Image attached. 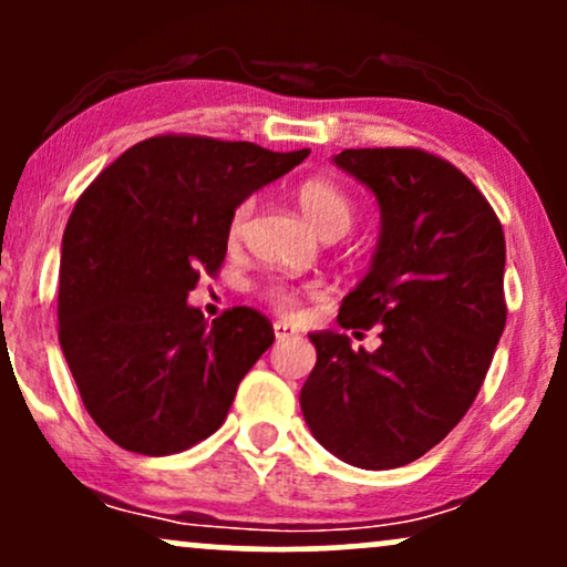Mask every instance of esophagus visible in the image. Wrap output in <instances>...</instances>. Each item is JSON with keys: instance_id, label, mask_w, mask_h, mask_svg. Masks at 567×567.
<instances>
[{"instance_id": "esophagus-1", "label": "esophagus", "mask_w": 567, "mask_h": 567, "mask_svg": "<svg viewBox=\"0 0 567 567\" xmlns=\"http://www.w3.org/2000/svg\"><path fill=\"white\" fill-rule=\"evenodd\" d=\"M296 328H290L288 322H275V338L277 341H288V338H296Z\"/></svg>"}]
</instances>
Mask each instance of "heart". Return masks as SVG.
<instances>
[{
	"instance_id": "1",
	"label": "heart",
	"mask_w": 567,
	"mask_h": 567,
	"mask_svg": "<svg viewBox=\"0 0 567 567\" xmlns=\"http://www.w3.org/2000/svg\"><path fill=\"white\" fill-rule=\"evenodd\" d=\"M296 199L306 213V218L317 226V231L324 234V237H341L351 229L357 216L354 199L343 192L341 186L333 184L328 178H309L296 188ZM252 199H243L231 210L229 224H226V237L229 243H237L243 237L247 218H250ZM261 298L271 309L279 311V315H296L298 306H301V288L292 282H285V279H269V282L261 285Z\"/></svg>"
}]
</instances>
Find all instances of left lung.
<instances>
[{"label": "left lung", "instance_id": "obj_1", "mask_svg": "<svg viewBox=\"0 0 567 567\" xmlns=\"http://www.w3.org/2000/svg\"><path fill=\"white\" fill-rule=\"evenodd\" d=\"M341 171L373 188L381 239L343 298L347 330L381 324V347L311 333L301 410L320 445L360 470L421 458L472 408L506 324L504 229L458 167L424 148H343Z\"/></svg>", "mask_w": 567, "mask_h": 567}]
</instances>
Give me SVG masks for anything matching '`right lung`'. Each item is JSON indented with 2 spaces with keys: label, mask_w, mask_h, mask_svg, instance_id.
<instances>
[{
  "label": "right lung",
  "mask_w": 567,
  "mask_h": 567,
  "mask_svg": "<svg viewBox=\"0 0 567 567\" xmlns=\"http://www.w3.org/2000/svg\"><path fill=\"white\" fill-rule=\"evenodd\" d=\"M306 157L165 133L80 194L63 231L58 341L90 419L120 447L181 453L224 424L275 328L250 306L207 322L186 296L218 275L234 207Z\"/></svg>",
  "instance_id": "1"
}]
</instances>
